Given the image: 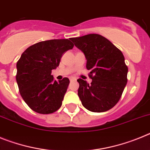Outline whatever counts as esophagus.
<instances>
[{
  "mask_svg": "<svg viewBox=\"0 0 150 150\" xmlns=\"http://www.w3.org/2000/svg\"><path fill=\"white\" fill-rule=\"evenodd\" d=\"M70 80H71V81H74V80H76V79L74 77H71V79H70Z\"/></svg>",
  "mask_w": 150,
  "mask_h": 150,
  "instance_id": "esophagus-1",
  "label": "esophagus"
}]
</instances>
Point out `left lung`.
<instances>
[{
  "instance_id": "obj_1",
  "label": "left lung",
  "mask_w": 150,
  "mask_h": 150,
  "mask_svg": "<svg viewBox=\"0 0 150 150\" xmlns=\"http://www.w3.org/2000/svg\"><path fill=\"white\" fill-rule=\"evenodd\" d=\"M71 40L84 53L86 68L91 71V84L77 79L82 104L91 112L109 110L121 98L128 81V67L122 52L100 34H87Z\"/></svg>"
}]
</instances>
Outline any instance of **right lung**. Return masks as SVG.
Masks as SVG:
<instances>
[{"mask_svg": "<svg viewBox=\"0 0 150 150\" xmlns=\"http://www.w3.org/2000/svg\"><path fill=\"white\" fill-rule=\"evenodd\" d=\"M73 47L68 39L41 41L29 46L17 62L19 92L34 112L50 114L62 106L70 80L64 77L57 82L51 73L59 65L62 55Z\"/></svg>", "mask_w": 150, "mask_h": 150, "instance_id": "1", "label": "right lung"}]
</instances>
